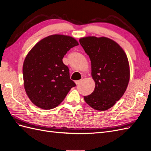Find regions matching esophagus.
<instances>
[{
	"label": "esophagus",
	"instance_id": "1",
	"mask_svg": "<svg viewBox=\"0 0 151 151\" xmlns=\"http://www.w3.org/2000/svg\"><path fill=\"white\" fill-rule=\"evenodd\" d=\"M82 81H83V80H79V81H76L75 83H76V84H81V83H82Z\"/></svg>",
	"mask_w": 151,
	"mask_h": 151
}]
</instances>
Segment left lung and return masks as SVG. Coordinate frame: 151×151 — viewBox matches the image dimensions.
Listing matches in <instances>:
<instances>
[{
  "instance_id": "left-lung-1",
  "label": "left lung",
  "mask_w": 151,
  "mask_h": 151,
  "mask_svg": "<svg viewBox=\"0 0 151 151\" xmlns=\"http://www.w3.org/2000/svg\"><path fill=\"white\" fill-rule=\"evenodd\" d=\"M80 44L91 62L93 92L84 96L91 107L99 111L111 108L125 92L130 79L128 58L123 50L113 40L89 36Z\"/></svg>"
}]
</instances>
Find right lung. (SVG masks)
<instances>
[{
    "label": "right lung",
    "instance_id": "right-lung-1",
    "mask_svg": "<svg viewBox=\"0 0 151 151\" xmlns=\"http://www.w3.org/2000/svg\"><path fill=\"white\" fill-rule=\"evenodd\" d=\"M78 42L65 35L49 36L36 43L25 58L22 74L27 95L44 109L57 107L76 84L62 59Z\"/></svg>",
    "mask_w": 151,
    "mask_h": 151
}]
</instances>
